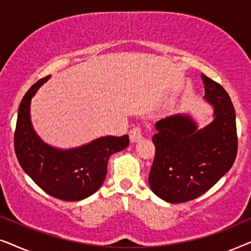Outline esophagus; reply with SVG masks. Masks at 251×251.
Here are the masks:
<instances>
[{"mask_svg": "<svg viewBox=\"0 0 251 251\" xmlns=\"http://www.w3.org/2000/svg\"><path fill=\"white\" fill-rule=\"evenodd\" d=\"M129 136H130V140H131L132 143L139 142V140L143 138L142 128H140V126H135V128H132L131 130H130Z\"/></svg>", "mask_w": 251, "mask_h": 251, "instance_id": "34e87169", "label": "esophagus"}]
</instances>
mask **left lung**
Wrapping results in <instances>:
<instances>
[{
    "label": "left lung",
    "instance_id": "obj_1",
    "mask_svg": "<svg viewBox=\"0 0 251 251\" xmlns=\"http://www.w3.org/2000/svg\"><path fill=\"white\" fill-rule=\"evenodd\" d=\"M204 99L214 107V121L203 129L188 115L156 122L155 157L149 183L154 194L170 202L194 200L211 188L234 163L238 152L235 111L221 84L201 75Z\"/></svg>",
    "mask_w": 251,
    "mask_h": 251
}]
</instances>
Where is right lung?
<instances>
[{
  "instance_id": "obj_1",
  "label": "right lung",
  "mask_w": 251,
  "mask_h": 251,
  "mask_svg": "<svg viewBox=\"0 0 251 251\" xmlns=\"http://www.w3.org/2000/svg\"><path fill=\"white\" fill-rule=\"evenodd\" d=\"M49 76L29 88L19 105L15 152L23 170L37 186L63 201H80L99 190L113 153L129 145V136H106L72 150H58L40 139L30 122V100Z\"/></svg>"
}]
</instances>
